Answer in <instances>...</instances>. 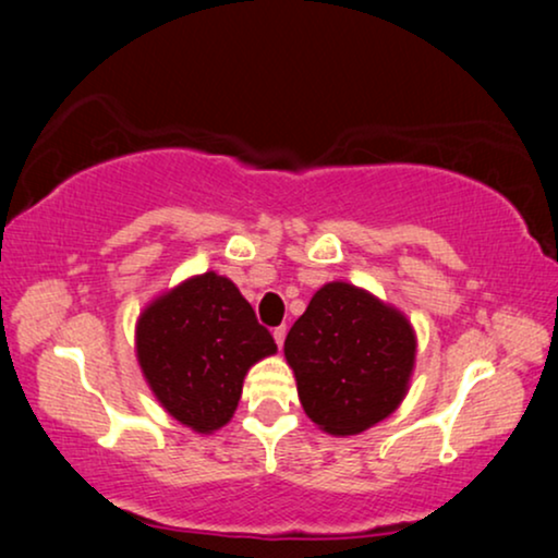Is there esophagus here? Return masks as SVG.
<instances>
[{
	"mask_svg": "<svg viewBox=\"0 0 558 558\" xmlns=\"http://www.w3.org/2000/svg\"><path fill=\"white\" fill-rule=\"evenodd\" d=\"M284 338H287V327H284V325H279L277 330H274V340H277V345H279V348L284 345Z\"/></svg>",
	"mask_w": 558,
	"mask_h": 558,
	"instance_id": "obj_1",
	"label": "esophagus"
}]
</instances>
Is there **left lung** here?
I'll list each match as a JSON object with an SVG mask.
<instances>
[{"label": "left lung", "instance_id": "8db88e82", "mask_svg": "<svg viewBox=\"0 0 558 558\" xmlns=\"http://www.w3.org/2000/svg\"><path fill=\"white\" fill-rule=\"evenodd\" d=\"M302 409L335 437L361 434L391 416L409 391L414 327L399 310L348 281L312 296L284 340Z\"/></svg>", "mask_w": 558, "mask_h": 558}]
</instances>
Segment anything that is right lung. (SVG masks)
I'll return each mask as SVG.
<instances>
[{"mask_svg":"<svg viewBox=\"0 0 558 558\" xmlns=\"http://www.w3.org/2000/svg\"><path fill=\"white\" fill-rule=\"evenodd\" d=\"M277 342L231 279L197 274L136 319V361L162 409L197 434L231 422L243 378Z\"/></svg>","mask_w":558,"mask_h":558,"instance_id":"obj_1","label":"right lung"}]
</instances>
